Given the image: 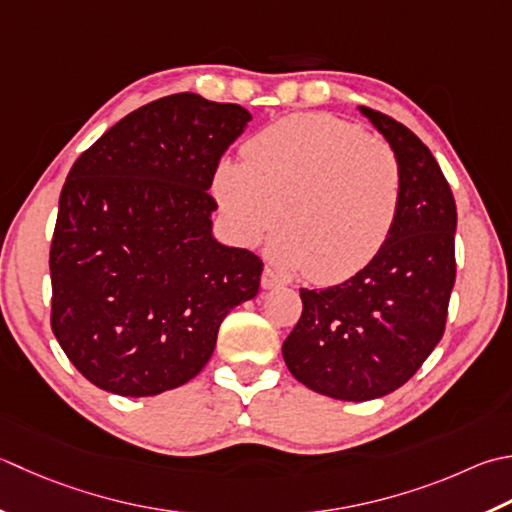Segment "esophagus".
<instances>
[{"label": "esophagus", "instance_id": "34e87169", "mask_svg": "<svg viewBox=\"0 0 512 512\" xmlns=\"http://www.w3.org/2000/svg\"><path fill=\"white\" fill-rule=\"evenodd\" d=\"M282 284H286V279L279 275V273H275V270L270 268V266H266L264 273H262V286L266 290H270V288H277V286H282Z\"/></svg>", "mask_w": 512, "mask_h": 512}]
</instances>
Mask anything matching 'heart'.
Instances as JSON below:
<instances>
[{
    "instance_id": "heart-1",
    "label": "heart",
    "mask_w": 512,
    "mask_h": 512,
    "mask_svg": "<svg viewBox=\"0 0 512 512\" xmlns=\"http://www.w3.org/2000/svg\"><path fill=\"white\" fill-rule=\"evenodd\" d=\"M244 162H219L213 195L239 242L257 244L282 222L270 255L317 284L362 273L382 253L404 202L395 150L326 113H299L259 130Z\"/></svg>"
}]
</instances>
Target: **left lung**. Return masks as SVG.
<instances>
[{"mask_svg":"<svg viewBox=\"0 0 512 512\" xmlns=\"http://www.w3.org/2000/svg\"><path fill=\"white\" fill-rule=\"evenodd\" d=\"M402 164L404 202L382 253L324 290L299 288L302 317L282 346L290 373L344 402L404 386L444 335L455 286L457 208L437 159L413 130L359 106Z\"/></svg>","mask_w":512,"mask_h":512,"instance_id":"obj_1","label":"left lung"}]
</instances>
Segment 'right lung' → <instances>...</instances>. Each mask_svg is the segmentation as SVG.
I'll return each instance as SVG.
<instances>
[{"label":"right lung","instance_id":"right-lung-1","mask_svg":"<svg viewBox=\"0 0 512 512\" xmlns=\"http://www.w3.org/2000/svg\"><path fill=\"white\" fill-rule=\"evenodd\" d=\"M250 113L195 93L155 99L77 157L50 244L59 346L90 384L150 397L190 382L264 264L213 237L208 188Z\"/></svg>","mask_w":512,"mask_h":512}]
</instances>
